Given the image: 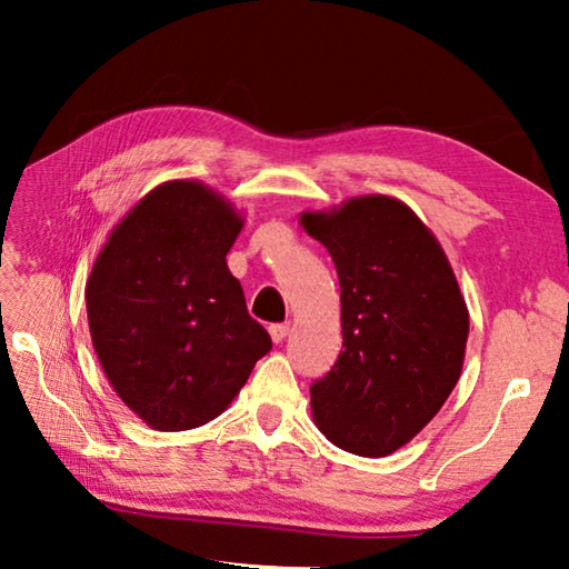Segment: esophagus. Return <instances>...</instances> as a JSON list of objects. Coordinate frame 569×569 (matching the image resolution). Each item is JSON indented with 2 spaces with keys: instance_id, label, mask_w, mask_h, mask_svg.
<instances>
[{
  "instance_id": "34e87169",
  "label": "esophagus",
  "mask_w": 569,
  "mask_h": 569,
  "mask_svg": "<svg viewBox=\"0 0 569 569\" xmlns=\"http://www.w3.org/2000/svg\"><path fill=\"white\" fill-rule=\"evenodd\" d=\"M288 330H291V325L288 322H281V325H271L269 328V335H271V340L276 342V345H281L286 337H288Z\"/></svg>"
}]
</instances>
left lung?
I'll use <instances>...</instances> for the list:
<instances>
[{
	"mask_svg": "<svg viewBox=\"0 0 569 569\" xmlns=\"http://www.w3.org/2000/svg\"><path fill=\"white\" fill-rule=\"evenodd\" d=\"M340 276L342 352L310 386V410L332 445L386 457L438 416L462 373L469 310L440 241L391 196L303 212Z\"/></svg>",
	"mask_w": 569,
	"mask_h": 569,
	"instance_id": "left-lung-1",
	"label": "left lung"
}]
</instances>
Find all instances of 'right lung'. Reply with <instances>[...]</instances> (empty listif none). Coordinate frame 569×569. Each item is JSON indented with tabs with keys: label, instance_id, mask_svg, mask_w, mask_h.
I'll list each match as a JSON object with an SVG mask.
<instances>
[{
	"label": "right lung",
	"instance_id": "obj_1",
	"mask_svg": "<svg viewBox=\"0 0 569 569\" xmlns=\"http://www.w3.org/2000/svg\"><path fill=\"white\" fill-rule=\"evenodd\" d=\"M241 227L210 186L166 180L117 222L92 263V347L114 393L153 430L224 413L271 349L227 269Z\"/></svg>",
	"mask_w": 569,
	"mask_h": 569
}]
</instances>
